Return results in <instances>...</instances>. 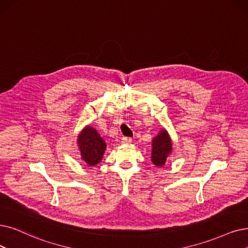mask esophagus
<instances>
[{
  "mask_svg": "<svg viewBox=\"0 0 248 248\" xmlns=\"http://www.w3.org/2000/svg\"><path fill=\"white\" fill-rule=\"evenodd\" d=\"M132 141L131 137H123L122 138V143H130Z\"/></svg>",
  "mask_w": 248,
  "mask_h": 248,
  "instance_id": "34e87169",
  "label": "esophagus"
}]
</instances>
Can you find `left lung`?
I'll use <instances>...</instances> for the list:
<instances>
[{"instance_id": "left-lung-1", "label": "left lung", "mask_w": 248, "mask_h": 248, "mask_svg": "<svg viewBox=\"0 0 248 248\" xmlns=\"http://www.w3.org/2000/svg\"><path fill=\"white\" fill-rule=\"evenodd\" d=\"M172 152V142L165 130H162L153 140L152 162L158 167L165 165L168 155Z\"/></svg>"}]
</instances>
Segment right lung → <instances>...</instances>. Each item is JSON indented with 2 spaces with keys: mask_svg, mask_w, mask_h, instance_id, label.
Returning <instances> with one entry per match:
<instances>
[{
  "mask_svg": "<svg viewBox=\"0 0 248 248\" xmlns=\"http://www.w3.org/2000/svg\"><path fill=\"white\" fill-rule=\"evenodd\" d=\"M78 145L82 160L88 166H95L103 158L106 142L94 128L86 127L78 135Z\"/></svg>",
  "mask_w": 248,
  "mask_h": 248,
  "instance_id": "right-lung-1",
  "label": "right lung"
}]
</instances>
